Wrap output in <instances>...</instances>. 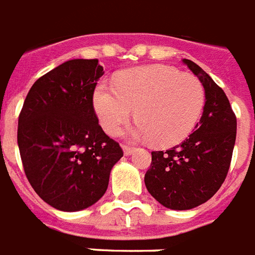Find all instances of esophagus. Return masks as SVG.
Returning a JSON list of instances; mask_svg holds the SVG:
<instances>
[{"instance_id": "obj_1", "label": "esophagus", "mask_w": 255, "mask_h": 255, "mask_svg": "<svg viewBox=\"0 0 255 255\" xmlns=\"http://www.w3.org/2000/svg\"><path fill=\"white\" fill-rule=\"evenodd\" d=\"M123 151H124V154L126 155H131L132 152H135V147H129V146H123Z\"/></svg>"}]
</instances>
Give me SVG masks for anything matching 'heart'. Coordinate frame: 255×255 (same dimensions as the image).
<instances>
[{
  "label": "heart",
  "mask_w": 255,
  "mask_h": 255,
  "mask_svg": "<svg viewBox=\"0 0 255 255\" xmlns=\"http://www.w3.org/2000/svg\"><path fill=\"white\" fill-rule=\"evenodd\" d=\"M105 132L116 135L136 109L139 123L131 135L156 146L181 143L195 129L205 104V89L193 74L152 65L124 71L112 85L101 84L93 96Z\"/></svg>",
  "instance_id": "obj_1"
}]
</instances>
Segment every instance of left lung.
Returning <instances> with one entry per match:
<instances>
[{
	"mask_svg": "<svg viewBox=\"0 0 255 255\" xmlns=\"http://www.w3.org/2000/svg\"><path fill=\"white\" fill-rule=\"evenodd\" d=\"M204 85L205 105L196 131L181 144L152 151L147 190L163 207L190 209L208 201L227 177L237 137V116L223 89L195 62L184 59Z\"/></svg>",
	"mask_w": 255,
	"mask_h": 255,
	"instance_id": "left-lung-1",
	"label": "left lung"
}]
</instances>
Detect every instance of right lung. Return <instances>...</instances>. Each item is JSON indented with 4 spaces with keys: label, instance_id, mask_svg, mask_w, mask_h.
<instances>
[{
    "label": "right lung",
    "instance_id": "right-lung-1",
    "mask_svg": "<svg viewBox=\"0 0 255 255\" xmlns=\"http://www.w3.org/2000/svg\"><path fill=\"white\" fill-rule=\"evenodd\" d=\"M103 70L99 59L62 63L32 85L18 116L17 143L25 175L37 195L59 211L97 203L123 156L93 107Z\"/></svg>",
    "mask_w": 255,
    "mask_h": 255
}]
</instances>
